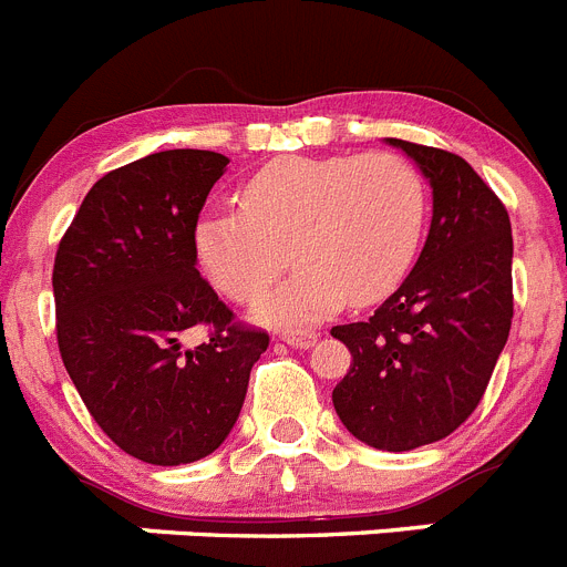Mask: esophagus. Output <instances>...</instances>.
<instances>
[{
    "instance_id": "34e87169",
    "label": "esophagus",
    "mask_w": 567,
    "mask_h": 567,
    "mask_svg": "<svg viewBox=\"0 0 567 567\" xmlns=\"http://www.w3.org/2000/svg\"><path fill=\"white\" fill-rule=\"evenodd\" d=\"M279 339H282L285 344L305 350V347L313 344L316 333H313V330H282V333H279Z\"/></svg>"
}]
</instances>
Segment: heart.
<instances>
[{
  "label": "heart",
  "mask_w": 567,
  "mask_h": 567,
  "mask_svg": "<svg viewBox=\"0 0 567 567\" xmlns=\"http://www.w3.org/2000/svg\"><path fill=\"white\" fill-rule=\"evenodd\" d=\"M426 183L392 152L279 157L239 188V208L206 212L195 254L214 288L239 305L287 264L300 271L257 305L268 324H313L350 305L381 302L410 274L426 226Z\"/></svg>",
  "instance_id": "b5f03b06"
}]
</instances>
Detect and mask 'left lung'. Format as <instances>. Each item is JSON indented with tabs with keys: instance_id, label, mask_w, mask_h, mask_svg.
Masks as SVG:
<instances>
[{
	"instance_id": "1",
	"label": "left lung",
	"mask_w": 567,
	"mask_h": 567,
	"mask_svg": "<svg viewBox=\"0 0 567 567\" xmlns=\"http://www.w3.org/2000/svg\"><path fill=\"white\" fill-rule=\"evenodd\" d=\"M432 186L426 246L367 321L336 324L353 361L333 390L341 423L367 446L410 452L477 410L514 316L512 220L461 155L386 137Z\"/></svg>"
}]
</instances>
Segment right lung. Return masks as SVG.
Returning <instances> with one entry per match:
<instances>
[{
    "label": "right lung",
    "instance_id": "1",
    "mask_svg": "<svg viewBox=\"0 0 567 567\" xmlns=\"http://www.w3.org/2000/svg\"><path fill=\"white\" fill-rule=\"evenodd\" d=\"M226 155L169 150L101 177L55 251L59 353L104 435L152 466L212 455L246 401L268 333L197 271L195 226ZM203 323L209 339L179 347Z\"/></svg>",
    "mask_w": 567,
    "mask_h": 567
}]
</instances>
